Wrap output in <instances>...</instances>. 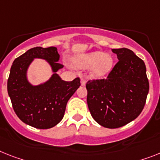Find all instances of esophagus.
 <instances>
[{
    "instance_id": "esophagus-1",
    "label": "esophagus",
    "mask_w": 160,
    "mask_h": 160,
    "mask_svg": "<svg viewBox=\"0 0 160 160\" xmlns=\"http://www.w3.org/2000/svg\"><path fill=\"white\" fill-rule=\"evenodd\" d=\"M80 83H81V85H82V86H84V85L86 84V80H85V79H84V78H81Z\"/></svg>"
}]
</instances>
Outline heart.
<instances>
[{
    "instance_id": "1",
    "label": "heart",
    "mask_w": 160,
    "mask_h": 160,
    "mask_svg": "<svg viewBox=\"0 0 160 160\" xmlns=\"http://www.w3.org/2000/svg\"><path fill=\"white\" fill-rule=\"evenodd\" d=\"M112 56L102 51H93L84 54L73 60L75 68L80 69L91 68V76L94 78H102L109 74L113 68Z\"/></svg>"
}]
</instances>
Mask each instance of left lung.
Wrapping results in <instances>:
<instances>
[{
	"label": "left lung",
	"instance_id": "left-lung-1",
	"mask_svg": "<svg viewBox=\"0 0 160 160\" xmlns=\"http://www.w3.org/2000/svg\"><path fill=\"white\" fill-rule=\"evenodd\" d=\"M119 60L107 78L88 80L87 103L100 125L116 128L136 119L144 108L149 92L145 62L132 50L113 49Z\"/></svg>",
	"mask_w": 160,
	"mask_h": 160
}]
</instances>
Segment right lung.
Masks as SVG:
<instances>
[{
    "label": "right lung",
    "instance_id": "add662e5",
    "mask_svg": "<svg viewBox=\"0 0 160 160\" xmlns=\"http://www.w3.org/2000/svg\"><path fill=\"white\" fill-rule=\"evenodd\" d=\"M56 47H35L14 61L10 68L7 90L14 112L28 125L47 129L57 125L64 116L68 100L80 86V78L64 81L57 74L63 65L58 63ZM35 58L45 60L53 75L49 80L33 86L27 79V70Z\"/></svg>",
    "mask_w": 160,
    "mask_h": 160
}]
</instances>
